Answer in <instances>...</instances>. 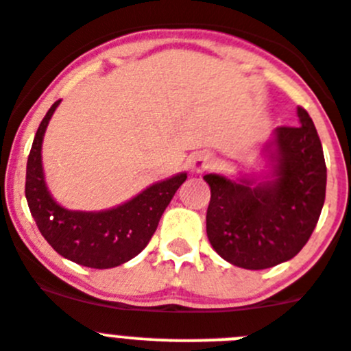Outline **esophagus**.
<instances>
[{
	"mask_svg": "<svg viewBox=\"0 0 351 351\" xmlns=\"http://www.w3.org/2000/svg\"><path fill=\"white\" fill-rule=\"evenodd\" d=\"M215 159L211 154H197L192 160V171L194 173H204L213 166Z\"/></svg>",
	"mask_w": 351,
	"mask_h": 351,
	"instance_id": "obj_1",
	"label": "esophagus"
}]
</instances>
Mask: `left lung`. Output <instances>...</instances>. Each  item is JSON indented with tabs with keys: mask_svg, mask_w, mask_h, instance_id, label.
<instances>
[{
	"mask_svg": "<svg viewBox=\"0 0 351 351\" xmlns=\"http://www.w3.org/2000/svg\"><path fill=\"white\" fill-rule=\"evenodd\" d=\"M276 128L262 147L267 171L236 180L210 173L206 234L213 250L243 269H267L302 250L322 213L327 185L324 150L311 117Z\"/></svg>",
	"mask_w": 351,
	"mask_h": 351,
	"instance_id": "1",
	"label": "left lung"
}]
</instances>
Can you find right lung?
<instances>
[{
    "instance_id": "right-lung-1",
    "label": "right lung",
    "mask_w": 351,
    "mask_h": 351,
    "mask_svg": "<svg viewBox=\"0 0 351 351\" xmlns=\"http://www.w3.org/2000/svg\"><path fill=\"white\" fill-rule=\"evenodd\" d=\"M61 99L56 101L38 128L27 157L26 199L43 238L68 261L94 269H110L136 257L156 232L187 173L152 183L125 203L101 211L68 210L52 197L45 182L42 143L47 125Z\"/></svg>"
}]
</instances>
